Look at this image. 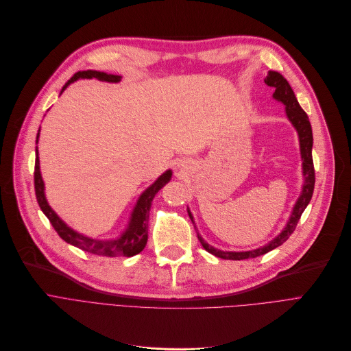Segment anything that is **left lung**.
<instances>
[{
  "label": "left lung",
  "mask_w": 351,
  "mask_h": 351,
  "mask_svg": "<svg viewBox=\"0 0 351 351\" xmlns=\"http://www.w3.org/2000/svg\"><path fill=\"white\" fill-rule=\"evenodd\" d=\"M264 82L269 87L274 88L273 97L277 99V101H281L282 104L286 106V114L289 117V120L291 121V124L297 130L298 141H300V153H302V160H303L304 184H303L302 194H300L298 199L295 202V206L291 211V215H290V219H289L286 227L282 228L280 234L274 240H271L269 244H265V245H263L260 248H256V250H252V252H223V250H217L213 245L207 244L202 239V236H198V240H199V243H202V245L204 247V250H207V252L211 253L213 256L224 258V260L254 258V257H258V256L269 253V252H271V250H274L276 247L281 245L293 234V231L297 227L300 217H302L303 211L308 206L310 199L313 197V191H314L315 176H314V164H313V156H311L313 131H311V124L308 121V117H307L306 111L302 107H300L297 98L294 95V91L289 84V81L285 77H282L280 73L269 71V74H267V77L264 78ZM189 215H190V219L194 224V220H193V215H191L190 210H189Z\"/></svg>",
  "instance_id": "8db88e82"
}]
</instances>
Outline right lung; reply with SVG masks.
I'll return each mask as SVG.
<instances>
[{
  "mask_svg": "<svg viewBox=\"0 0 351 351\" xmlns=\"http://www.w3.org/2000/svg\"><path fill=\"white\" fill-rule=\"evenodd\" d=\"M80 78H97L99 81H108V82H119L121 80L120 75H112L101 71H78L75 73L69 81L65 82V86L61 90L62 91L69 87L71 82L80 80ZM40 137V130L37 134L36 143H38ZM171 180V170L165 171L161 174L154 184L149 186L138 198V202L131 213L130 217V223L125 228L123 234L117 239V240H94L90 237H86L80 234V232L74 231L66 226L60 217L56 214V211L48 206L45 194H44V181L40 173V160H38V149L36 148V169H34V187H36V195H37V202L43 213L47 215V219L49 223L53 224L54 230L58 232V236L66 241L69 244H73L84 252H88L91 254L97 256H106V257H132L138 253H141L147 240H148V215H149V208H152L153 198L156 194Z\"/></svg>",
  "mask_w": 351,
  "mask_h": 351,
  "instance_id": "right-lung-1",
  "label": "right lung"
}]
</instances>
